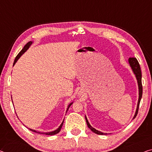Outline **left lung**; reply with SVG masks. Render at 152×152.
<instances>
[{"label": "left lung", "mask_w": 152, "mask_h": 152, "mask_svg": "<svg viewBox=\"0 0 152 152\" xmlns=\"http://www.w3.org/2000/svg\"><path fill=\"white\" fill-rule=\"evenodd\" d=\"M128 62L129 64H130L131 68H132L133 72L135 74L136 78H137V83H138V86H139V100H138V104H137V110H136V113L133 119H134L136 116H137L138 114V110H139V104H140V102H141V99L142 98V81H141V78H142V74H141V67H140V65L139 62H138L137 59L134 57H130L128 59ZM85 119H86V122H87V124L89 128L90 129L92 132H94V133H96L97 134H99V135H102V134H106V133H103L100 132V131H98L96 130V129L93 128V127L90 125V124L88 121L87 117L85 116Z\"/></svg>", "instance_id": "8db88e82"}]
</instances>
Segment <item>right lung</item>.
Masks as SVG:
<instances>
[{
  "label": "right lung",
  "instance_id": "right-lung-1",
  "mask_svg": "<svg viewBox=\"0 0 152 152\" xmlns=\"http://www.w3.org/2000/svg\"><path fill=\"white\" fill-rule=\"evenodd\" d=\"M33 44V42H28V43H27V44L25 45V46H24V47L23 48H22V50L19 53H18V55L16 56V57H15V60H14V62H13V65H15V63L17 62V61L20 58V56H21L22 54H23L24 53H25V52L28 49V48L30 47V46L31 44ZM72 104H73V102H72V103H70L68 105V107H67V110L69 109V106H71ZM63 121H64V120H63ZM63 121L62 122V124H61L60 125V126L58 127V128L56 129V130H54V131H53V132H37V131L36 130H33V129H30L29 128V130H31V131H33V132H37V133H39V134H46V135H54V134H57V133H58L60 132V130H61V128H62V126H63Z\"/></svg>",
  "mask_w": 152,
  "mask_h": 152
}]
</instances>
